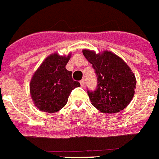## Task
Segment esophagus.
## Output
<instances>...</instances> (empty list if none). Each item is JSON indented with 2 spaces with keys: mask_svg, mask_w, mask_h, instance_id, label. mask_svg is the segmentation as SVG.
<instances>
[{
  "mask_svg": "<svg viewBox=\"0 0 159 159\" xmlns=\"http://www.w3.org/2000/svg\"><path fill=\"white\" fill-rule=\"evenodd\" d=\"M80 83L81 87H84V84H85V82H84V79H83V80H81Z\"/></svg>",
  "mask_w": 159,
  "mask_h": 159,
  "instance_id": "34e87169",
  "label": "esophagus"
}]
</instances>
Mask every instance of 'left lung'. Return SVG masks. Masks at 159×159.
I'll return each mask as SVG.
<instances>
[{
    "mask_svg": "<svg viewBox=\"0 0 159 159\" xmlns=\"http://www.w3.org/2000/svg\"><path fill=\"white\" fill-rule=\"evenodd\" d=\"M97 76L96 89H88L92 105L103 113H116L127 107L134 97L136 80L121 58L111 52L96 54L83 50Z\"/></svg>",
    "mask_w": 159,
    "mask_h": 159,
    "instance_id": "1",
    "label": "left lung"
}]
</instances>
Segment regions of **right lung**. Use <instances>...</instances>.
I'll return each instance as SVG.
<instances>
[{
  "label": "right lung",
  "instance_id": "obj_1",
  "mask_svg": "<svg viewBox=\"0 0 159 159\" xmlns=\"http://www.w3.org/2000/svg\"><path fill=\"white\" fill-rule=\"evenodd\" d=\"M70 55L54 53L45 59L30 82V94L35 106L45 112L54 113L67 103L72 90L80 86L66 69Z\"/></svg>",
  "mask_w": 159,
  "mask_h": 159
}]
</instances>
